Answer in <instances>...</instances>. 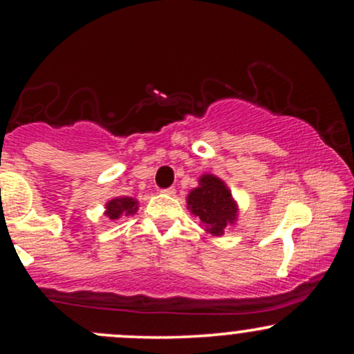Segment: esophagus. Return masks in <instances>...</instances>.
Returning <instances> with one entry per match:
<instances>
[{"mask_svg":"<svg viewBox=\"0 0 354 354\" xmlns=\"http://www.w3.org/2000/svg\"><path fill=\"white\" fill-rule=\"evenodd\" d=\"M161 193L168 194V196H174V194H176V189H174V188H166V189L161 191Z\"/></svg>","mask_w":354,"mask_h":354,"instance_id":"1","label":"esophagus"}]
</instances>
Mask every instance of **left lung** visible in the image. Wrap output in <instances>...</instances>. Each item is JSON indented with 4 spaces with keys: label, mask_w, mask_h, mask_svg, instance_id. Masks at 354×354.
Masks as SVG:
<instances>
[{
    "label": "left lung",
    "mask_w": 354,
    "mask_h": 354,
    "mask_svg": "<svg viewBox=\"0 0 354 354\" xmlns=\"http://www.w3.org/2000/svg\"><path fill=\"white\" fill-rule=\"evenodd\" d=\"M198 183L200 185L186 196L189 213L198 218L201 228L211 236H223L225 231L238 221V203L228 185L216 174L205 173Z\"/></svg>",
    "instance_id": "left-lung-1"
}]
</instances>
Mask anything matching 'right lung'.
<instances>
[{
	"label": "right lung",
	"instance_id": "right-lung-1",
	"mask_svg": "<svg viewBox=\"0 0 354 354\" xmlns=\"http://www.w3.org/2000/svg\"><path fill=\"white\" fill-rule=\"evenodd\" d=\"M138 208H140V203H138L136 198L116 196L104 205V214L115 221L121 216H133V214H136Z\"/></svg>",
	"mask_w": 354,
	"mask_h": 354
}]
</instances>
